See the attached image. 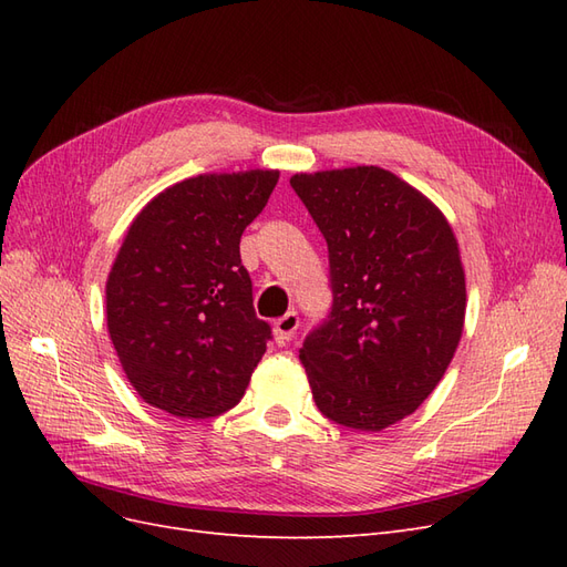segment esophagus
I'll return each mask as SVG.
<instances>
[{"instance_id": "34e87169", "label": "esophagus", "mask_w": 567, "mask_h": 567, "mask_svg": "<svg viewBox=\"0 0 567 567\" xmlns=\"http://www.w3.org/2000/svg\"><path fill=\"white\" fill-rule=\"evenodd\" d=\"M298 326H300V317L296 312H286L284 317L274 321V336H277L279 342H288L290 338L296 336Z\"/></svg>"}]
</instances>
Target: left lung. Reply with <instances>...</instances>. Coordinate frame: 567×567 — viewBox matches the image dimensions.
<instances>
[{"mask_svg":"<svg viewBox=\"0 0 567 567\" xmlns=\"http://www.w3.org/2000/svg\"><path fill=\"white\" fill-rule=\"evenodd\" d=\"M329 246V317L300 362L326 419L354 431L414 414L447 371L466 317V277L450 221L375 165L293 175Z\"/></svg>","mask_w":567,"mask_h":567,"instance_id":"obj_1","label":"left lung"}]
</instances>
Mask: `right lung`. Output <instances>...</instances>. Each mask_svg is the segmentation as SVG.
<instances>
[{
    "instance_id": "1",
    "label": "right lung",
    "mask_w": 567,
    "mask_h": 567,
    "mask_svg": "<svg viewBox=\"0 0 567 567\" xmlns=\"http://www.w3.org/2000/svg\"><path fill=\"white\" fill-rule=\"evenodd\" d=\"M277 169L198 175L134 217L106 281V321L127 381L151 406L213 419L241 402L269 323L257 319L241 234Z\"/></svg>"
}]
</instances>
